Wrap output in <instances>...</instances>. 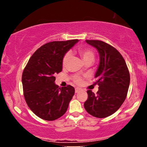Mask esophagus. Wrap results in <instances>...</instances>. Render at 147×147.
Instances as JSON below:
<instances>
[{"label": "esophagus", "mask_w": 147, "mask_h": 147, "mask_svg": "<svg viewBox=\"0 0 147 147\" xmlns=\"http://www.w3.org/2000/svg\"><path fill=\"white\" fill-rule=\"evenodd\" d=\"M81 90H82L81 88H76V89H75V92H76V93H78V92H79L80 91H81Z\"/></svg>", "instance_id": "obj_1"}]
</instances>
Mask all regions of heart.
<instances>
[{"mask_svg":"<svg viewBox=\"0 0 147 147\" xmlns=\"http://www.w3.org/2000/svg\"><path fill=\"white\" fill-rule=\"evenodd\" d=\"M79 52L82 57H83L84 61L89 59H94L95 55H94V51L92 49H88V48H82L79 49ZM71 57V52L67 51L65 55H63V59H62V65L63 66H65L67 65L69 58ZM73 80L76 84H80L82 82V78L78 75H75L73 76Z\"/></svg>","mask_w":147,"mask_h":147,"instance_id":"obj_1","label":"heart"}]
</instances>
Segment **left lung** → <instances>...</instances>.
<instances>
[{
    "label": "left lung",
    "instance_id": "1",
    "mask_svg": "<svg viewBox=\"0 0 147 147\" xmlns=\"http://www.w3.org/2000/svg\"><path fill=\"white\" fill-rule=\"evenodd\" d=\"M97 49L100 64L96 71L95 84L99 86L96 94L88 90L84 108L96 118L108 117L119 109L127 96L130 74L120 52L112 45L99 40H86Z\"/></svg>",
    "mask_w": 147,
    "mask_h": 147
}]
</instances>
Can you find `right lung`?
I'll return each mask as SVG.
<instances>
[{"label": "right lung", "mask_w": 147, "mask_h": 147, "mask_svg": "<svg viewBox=\"0 0 147 147\" xmlns=\"http://www.w3.org/2000/svg\"><path fill=\"white\" fill-rule=\"evenodd\" d=\"M78 39L52 41L36 50L22 74L23 94L31 111L41 119L51 121L67 111L75 93L73 86L61 88L55 84L62 70V59Z\"/></svg>", "instance_id": "obj_1"}]
</instances>
